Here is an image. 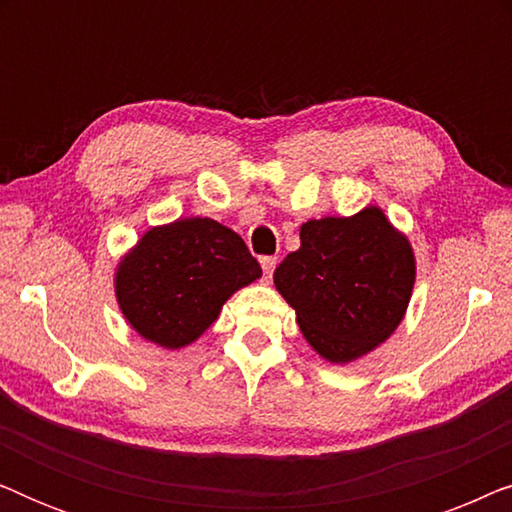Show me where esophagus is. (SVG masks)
I'll use <instances>...</instances> for the list:
<instances>
[{
  "mask_svg": "<svg viewBox=\"0 0 512 512\" xmlns=\"http://www.w3.org/2000/svg\"><path fill=\"white\" fill-rule=\"evenodd\" d=\"M261 268L265 272V279H270L272 272H275V268H277V258L275 256H263L261 258Z\"/></svg>",
  "mask_w": 512,
  "mask_h": 512,
  "instance_id": "esophagus-1",
  "label": "esophagus"
}]
</instances>
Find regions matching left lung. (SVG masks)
<instances>
[{"instance_id":"1","label":"left lung","mask_w":512,"mask_h":512,"mask_svg":"<svg viewBox=\"0 0 512 512\" xmlns=\"http://www.w3.org/2000/svg\"><path fill=\"white\" fill-rule=\"evenodd\" d=\"M275 286L314 352L349 363L373 352L403 321L415 254L380 207L326 216L300 226V249L279 263Z\"/></svg>"}]
</instances>
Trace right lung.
<instances>
[{
	"label": "right lung",
	"instance_id": "right-lung-1",
	"mask_svg": "<svg viewBox=\"0 0 512 512\" xmlns=\"http://www.w3.org/2000/svg\"><path fill=\"white\" fill-rule=\"evenodd\" d=\"M261 265L235 230L214 219H177L146 230L116 268V300L144 340L181 349L219 319Z\"/></svg>",
	"mask_w": 512,
	"mask_h": 512
}]
</instances>
